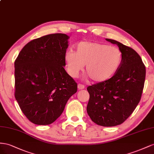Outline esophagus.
Segmentation results:
<instances>
[{"label": "esophagus", "instance_id": "obj_1", "mask_svg": "<svg viewBox=\"0 0 154 154\" xmlns=\"http://www.w3.org/2000/svg\"><path fill=\"white\" fill-rule=\"evenodd\" d=\"M85 88V86L84 85H82L81 84H79L78 85V89L79 90H82V89H84Z\"/></svg>", "mask_w": 154, "mask_h": 154}]
</instances>
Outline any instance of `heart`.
Wrapping results in <instances>:
<instances>
[{
  "label": "heart",
  "instance_id": "b5f03b06",
  "mask_svg": "<svg viewBox=\"0 0 154 154\" xmlns=\"http://www.w3.org/2000/svg\"><path fill=\"white\" fill-rule=\"evenodd\" d=\"M122 55L119 48L97 42L82 41L75 50L64 54L67 71L75 77L86 64L85 71L95 82H103L111 78L119 68Z\"/></svg>",
  "mask_w": 154,
  "mask_h": 154
}]
</instances>
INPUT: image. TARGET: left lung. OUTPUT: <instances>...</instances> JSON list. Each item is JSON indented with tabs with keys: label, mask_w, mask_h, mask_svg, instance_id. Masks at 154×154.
Returning a JSON list of instances; mask_svg holds the SVG:
<instances>
[{
	"label": "left lung",
	"mask_w": 154,
	"mask_h": 154,
	"mask_svg": "<svg viewBox=\"0 0 154 154\" xmlns=\"http://www.w3.org/2000/svg\"><path fill=\"white\" fill-rule=\"evenodd\" d=\"M122 52L119 68L109 79L90 86L87 113L91 121L103 126H115L125 122L139 104L143 93L146 68L132 48L113 39Z\"/></svg>",
	"instance_id": "8db88e82"
}]
</instances>
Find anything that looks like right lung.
<instances>
[{"label":"right lung","instance_id":"add662e5","mask_svg":"<svg viewBox=\"0 0 154 154\" xmlns=\"http://www.w3.org/2000/svg\"><path fill=\"white\" fill-rule=\"evenodd\" d=\"M69 36L47 35L30 41L15 61V97L33 123L48 125L63 112L77 84L66 72Z\"/></svg>","mask_w":154,"mask_h":154}]
</instances>
